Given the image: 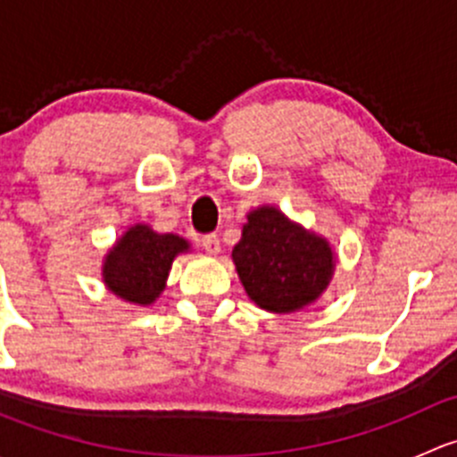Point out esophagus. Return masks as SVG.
Returning <instances> with one entry per match:
<instances>
[{
    "mask_svg": "<svg viewBox=\"0 0 457 457\" xmlns=\"http://www.w3.org/2000/svg\"><path fill=\"white\" fill-rule=\"evenodd\" d=\"M201 245L207 254H219L220 252V241L216 234H205V237L201 238Z\"/></svg>",
    "mask_w": 457,
    "mask_h": 457,
    "instance_id": "1",
    "label": "esophagus"
}]
</instances>
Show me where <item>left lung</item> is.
Listing matches in <instances>:
<instances>
[{
    "label": "left lung",
    "mask_w": 457,
    "mask_h": 457,
    "mask_svg": "<svg viewBox=\"0 0 457 457\" xmlns=\"http://www.w3.org/2000/svg\"><path fill=\"white\" fill-rule=\"evenodd\" d=\"M232 258L247 296L274 314L312 305L327 289L336 267L327 238L301 228L271 205L247 214Z\"/></svg>",
    "instance_id": "left-lung-1"
}]
</instances>
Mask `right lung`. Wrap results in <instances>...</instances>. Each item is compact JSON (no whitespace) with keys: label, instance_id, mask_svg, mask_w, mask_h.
Segmentation results:
<instances>
[{"label":"right lung","instance_id":"obj_1","mask_svg":"<svg viewBox=\"0 0 457 457\" xmlns=\"http://www.w3.org/2000/svg\"><path fill=\"white\" fill-rule=\"evenodd\" d=\"M190 250L177 234H159L137 223L104 258V283L119 298L135 305H152L165 289L174 256Z\"/></svg>","mask_w":457,"mask_h":457}]
</instances>
